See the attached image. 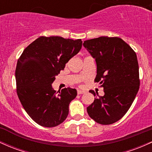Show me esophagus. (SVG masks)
<instances>
[{
  "label": "esophagus",
  "instance_id": "34e87169",
  "mask_svg": "<svg viewBox=\"0 0 152 152\" xmlns=\"http://www.w3.org/2000/svg\"><path fill=\"white\" fill-rule=\"evenodd\" d=\"M85 93V91H83V90H77V94H78V95L84 94Z\"/></svg>",
  "mask_w": 152,
  "mask_h": 152
}]
</instances>
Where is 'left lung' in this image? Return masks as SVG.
I'll return each mask as SVG.
<instances>
[{
  "label": "left lung",
  "instance_id": "8db88e82",
  "mask_svg": "<svg viewBox=\"0 0 152 152\" xmlns=\"http://www.w3.org/2000/svg\"><path fill=\"white\" fill-rule=\"evenodd\" d=\"M83 46L97 64L95 81L105 95L95 98L87 108L95 122L109 125L120 120L132 105L140 85L136 52L118 37H100L85 41ZM90 93L96 95L93 90Z\"/></svg>",
  "mask_w": 152,
  "mask_h": 152
}]
</instances>
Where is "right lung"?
Returning a JSON list of instances; mask_svg holds the SVG:
<instances>
[{
  "label": "right lung",
  "instance_id": "add662e5",
  "mask_svg": "<svg viewBox=\"0 0 152 152\" xmlns=\"http://www.w3.org/2000/svg\"><path fill=\"white\" fill-rule=\"evenodd\" d=\"M82 44L81 39L40 37L18 58L15 73L17 95L27 114L39 125L54 127L67 118L77 90L64 88L57 94L52 84Z\"/></svg>",
  "mask_w": 152,
  "mask_h": 152
}]
</instances>
